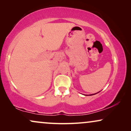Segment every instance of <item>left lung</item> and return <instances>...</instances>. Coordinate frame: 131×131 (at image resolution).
<instances>
[{"label":"left lung","instance_id":"8db88e82","mask_svg":"<svg viewBox=\"0 0 131 131\" xmlns=\"http://www.w3.org/2000/svg\"><path fill=\"white\" fill-rule=\"evenodd\" d=\"M98 92H97V93H95V94H91V95H95V94H98ZM86 95V96H88V95Z\"/></svg>","mask_w":131,"mask_h":131}]
</instances>
